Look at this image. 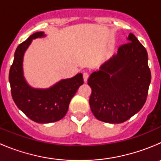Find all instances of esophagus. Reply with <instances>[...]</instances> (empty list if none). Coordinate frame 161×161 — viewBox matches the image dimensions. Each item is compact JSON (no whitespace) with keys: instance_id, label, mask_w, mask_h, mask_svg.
<instances>
[{"instance_id":"obj_1","label":"esophagus","mask_w":161,"mask_h":161,"mask_svg":"<svg viewBox=\"0 0 161 161\" xmlns=\"http://www.w3.org/2000/svg\"><path fill=\"white\" fill-rule=\"evenodd\" d=\"M89 76H90V75H89L87 72H84V73H83V79H84V82H87V79H89Z\"/></svg>"}]
</instances>
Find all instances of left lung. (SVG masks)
<instances>
[{
    "instance_id": "8db88e82",
    "label": "left lung",
    "mask_w": 161,
    "mask_h": 161,
    "mask_svg": "<svg viewBox=\"0 0 161 161\" xmlns=\"http://www.w3.org/2000/svg\"><path fill=\"white\" fill-rule=\"evenodd\" d=\"M129 43L102 64L88 79L90 106L96 118L111 124L125 122L145 104L151 81L148 54L130 33Z\"/></svg>"
}]
</instances>
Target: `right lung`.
<instances>
[{
	"instance_id": "add662e5",
	"label": "right lung",
	"mask_w": 161,
	"mask_h": 161,
	"mask_svg": "<svg viewBox=\"0 0 161 161\" xmlns=\"http://www.w3.org/2000/svg\"><path fill=\"white\" fill-rule=\"evenodd\" d=\"M43 36V32H35L18 46L9 71V82L13 100L19 109L35 122L51 123L65 116L71 98L83 84V78L79 73L44 90L34 89L27 83L22 69L24 53L33 39Z\"/></svg>"
}]
</instances>
